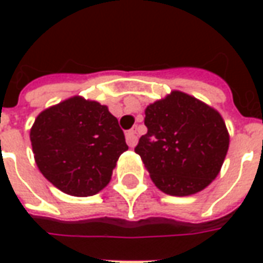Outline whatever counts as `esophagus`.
Segmentation results:
<instances>
[{"mask_svg":"<svg viewBox=\"0 0 263 263\" xmlns=\"http://www.w3.org/2000/svg\"><path fill=\"white\" fill-rule=\"evenodd\" d=\"M125 138H126V143L134 148L138 142V135H137V129H129V131L125 134Z\"/></svg>","mask_w":263,"mask_h":263,"instance_id":"esophagus-1","label":"esophagus"}]
</instances>
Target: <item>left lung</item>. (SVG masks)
Listing matches in <instances>:
<instances>
[{
	"label": "left lung",
	"instance_id": "obj_1",
	"mask_svg": "<svg viewBox=\"0 0 263 263\" xmlns=\"http://www.w3.org/2000/svg\"><path fill=\"white\" fill-rule=\"evenodd\" d=\"M148 132L135 146L156 187L189 196L207 187L226 159L230 137L221 115L197 98L173 91L145 109Z\"/></svg>",
	"mask_w": 263,
	"mask_h": 263
}]
</instances>
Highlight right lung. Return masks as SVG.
Instances as JSON below:
<instances>
[{"instance_id": "1", "label": "right lung", "mask_w": 263, "mask_h": 263, "mask_svg": "<svg viewBox=\"0 0 263 263\" xmlns=\"http://www.w3.org/2000/svg\"><path fill=\"white\" fill-rule=\"evenodd\" d=\"M42 175L63 193L87 197L108 184L128 145L105 105L73 97L37 115L31 129Z\"/></svg>"}]
</instances>
